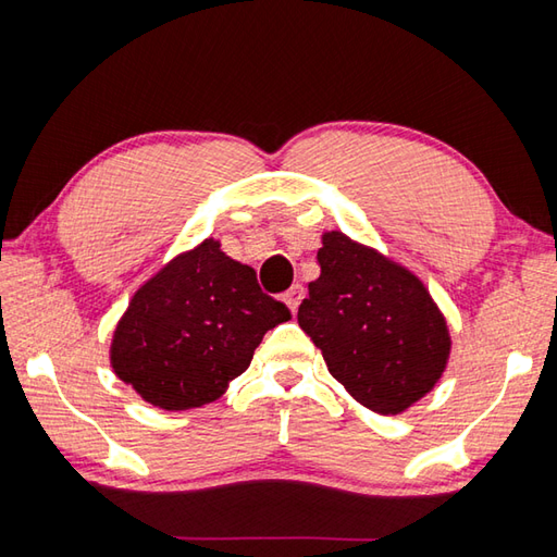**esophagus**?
<instances>
[{"mask_svg":"<svg viewBox=\"0 0 557 557\" xmlns=\"http://www.w3.org/2000/svg\"><path fill=\"white\" fill-rule=\"evenodd\" d=\"M301 299H304V287H301V285H292V287L285 292V304L289 306L292 313H297Z\"/></svg>","mask_w":557,"mask_h":557,"instance_id":"1","label":"esophagus"}]
</instances>
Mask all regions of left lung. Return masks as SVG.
I'll return each instance as SVG.
<instances>
[{
    "instance_id": "left-lung-1",
    "label": "left lung",
    "mask_w": 557,
    "mask_h": 557,
    "mask_svg": "<svg viewBox=\"0 0 557 557\" xmlns=\"http://www.w3.org/2000/svg\"><path fill=\"white\" fill-rule=\"evenodd\" d=\"M318 265L297 318L335 381L385 417L431 393L449 333L421 280L342 232L323 234Z\"/></svg>"
}]
</instances>
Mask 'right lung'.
Returning <instances> with one entry per match:
<instances>
[{
  "mask_svg": "<svg viewBox=\"0 0 557 557\" xmlns=\"http://www.w3.org/2000/svg\"><path fill=\"white\" fill-rule=\"evenodd\" d=\"M292 313L258 287L256 270L206 239L140 287L114 330L110 361L126 385L164 411L215 401L260 339Z\"/></svg>",
  "mask_w": 557,
  "mask_h": 557,
  "instance_id": "1",
  "label": "right lung"
}]
</instances>
